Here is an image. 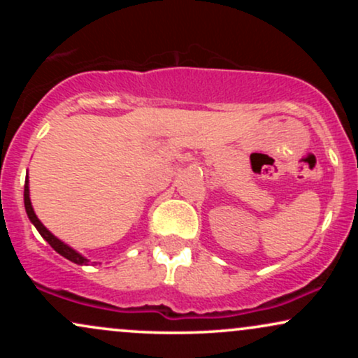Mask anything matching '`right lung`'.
Listing matches in <instances>:
<instances>
[{
    "label": "right lung",
    "mask_w": 358,
    "mask_h": 358,
    "mask_svg": "<svg viewBox=\"0 0 358 358\" xmlns=\"http://www.w3.org/2000/svg\"><path fill=\"white\" fill-rule=\"evenodd\" d=\"M23 196H24V210H27L28 219H30L31 224L35 225L36 231L40 232V236H42L43 239L47 241L48 244H50L52 248L60 254V256H64L65 259H69V261L76 262V264L87 266L89 264V259L87 257H84L80 252H77L76 249H72L71 245L65 244L64 241H60L59 237L53 236V234L48 231L47 227H45L42 222H40L38 217H36V213L34 210V205H31V200H30V185H28V175H27V180H24V193H23Z\"/></svg>",
    "instance_id": "obj_1"
}]
</instances>
